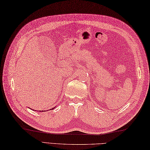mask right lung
<instances>
[{"label":"right lung","instance_id":"add662e5","mask_svg":"<svg viewBox=\"0 0 150 150\" xmlns=\"http://www.w3.org/2000/svg\"><path fill=\"white\" fill-rule=\"evenodd\" d=\"M54 108H52V110H53V109H54ZM42 112H43V111H42Z\"/></svg>","mask_w":150,"mask_h":150}]
</instances>
